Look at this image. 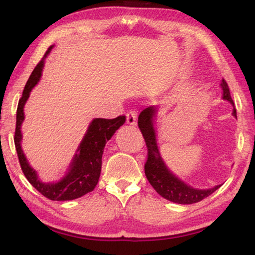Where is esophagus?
I'll use <instances>...</instances> for the list:
<instances>
[{
	"label": "esophagus",
	"instance_id": "34e87169",
	"mask_svg": "<svg viewBox=\"0 0 255 255\" xmlns=\"http://www.w3.org/2000/svg\"><path fill=\"white\" fill-rule=\"evenodd\" d=\"M137 123V114L135 111H128L127 112V124L131 125V126H135Z\"/></svg>",
	"mask_w": 255,
	"mask_h": 255
}]
</instances>
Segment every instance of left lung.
<instances>
[{
    "label": "left lung",
    "instance_id": "left-lung-1",
    "mask_svg": "<svg viewBox=\"0 0 255 255\" xmlns=\"http://www.w3.org/2000/svg\"><path fill=\"white\" fill-rule=\"evenodd\" d=\"M222 89H223V99L230 101L232 105L234 102L232 100L230 89L225 80H222ZM157 108L148 107L140 112L138 116V127H139L143 137L145 139L146 146H147V159L145 163V175L148 182L152 184L159 196L172 202L182 205H190L199 202L205 199L211 193L215 192L222 184L216 185V187L207 190H199L190 187L174 174H172L167 169L161 154L158 152V147L156 144V133L154 129V118L156 116ZM233 116L236 117V109L233 110Z\"/></svg>",
    "mask_w": 255,
    "mask_h": 255
}]
</instances>
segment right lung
<instances>
[{"label":"right lung","instance_id":"obj_1","mask_svg":"<svg viewBox=\"0 0 255 255\" xmlns=\"http://www.w3.org/2000/svg\"><path fill=\"white\" fill-rule=\"evenodd\" d=\"M51 48H53V46L49 47L44 57L34 67L31 75L27 81V84L24 86L22 97L19 100L18 109H16L14 144L21 170H22L27 180L32 184V187H34V189H37L42 196H45L50 200L65 201L76 199V198H80L86 195V193L93 191V189L96 188V185L99 182V178H100L102 154L105 146L116 130L126 122V117L119 116L115 119H93L92 123L90 124L88 130H86L85 136L81 141L79 148L76 150V154L74 155V158H73L70 169H68L65 176L56 183L41 182L38 179L37 172L29 165L27 158H25L22 152V148H21V139H22L21 124L24 119L23 107L28 100L33 86L40 80L45 58L49 54Z\"/></svg>","mask_w":255,"mask_h":255}]
</instances>
